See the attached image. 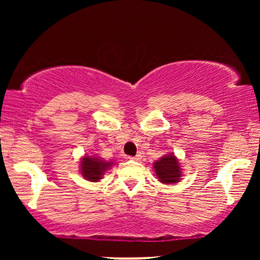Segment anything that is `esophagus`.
Masks as SVG:
<instances>
[{
  "label": "esophagus",
  "mask_w": 260,
  "mask_h": 260,
  "mask_svg": "<svg viewBox=\"0 0 260 260\" xmlns=\"http://www.w3.org/2000/svg\"><path fill=\"white\" fill-rule=\"evenodd\" d=\"M129 159H132V160H137V161H139L140 159H142V154H137L136 156H131Z\"/></svg>",
  "instance_id": "1"
}]
</instances>
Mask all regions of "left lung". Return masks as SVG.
Masks as SVG:
<instances>
[{"mask_svg":"<svg viewBox=\"0 0 260 260\" xmlns=\"http://www.w3.org/2000/svg\"><path fill=\"white\" fill-rule=\"evenodd\" d=\"M154 170L161 183H176L182 177L180 162L174 154H168L155 161Z\"/></svg>","mask_w":260,"mask_h":260,"instance_id":"8db88e82","label":"left lung"}]
</instances>
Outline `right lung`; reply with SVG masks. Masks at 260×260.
I'll return each instance as SVG.
<instances>
[{
    "instance_id": "add662e5",
    "label": "right lung",
    "mask_w": 260,
    "mask_h": 260,
    "mask_svg": "<svg viewBox=\"0 0 260 260\" xmlns=\"http://www.w3.org/2000/svg\"><path fill=\"white\" fill-rule=\"evenodd\" d=\"M113 162L101 160L99 156L85 155L80 160V172L86 181L98 182L103 178V175L112 166Z\"/></svg>"
}]
</instances>
